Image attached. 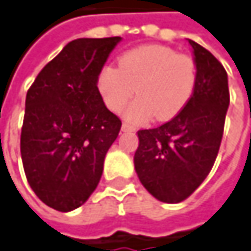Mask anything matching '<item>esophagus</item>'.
I'll list each match as a JSON object with an SVG mask.
<instances>
[{"label":"esophagus","mask_w":251,"mask_h":251,"mask_svg":"<svg viewBox=\"0 0 251 251\" xmlns=\"http://www.w3.org/2000/svg\"><path fill=\"white\" fill-rule=\"evenodd\" d=\"M135 129H136V127L133 125H130V124H126V122L122 124V130H124V132H132V130H135Z\"/></svg>","instance_id":"1"}]
</instances>
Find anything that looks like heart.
<instances>
[{
	"label": "heart",
	"mask_w": 251,
	"mask_h": 251,
	"mask_svg": "<svg viewBox=\"0 0 251 251\" xmlns=\"http://www.w3.org/2000/svg\"><path fill=\"white\" fill-rule=\"evenodd\" d=\"M198 84V68L192 56L161 45H144L125 52L118 68L106 65L97 75V87L106 106L124 110L130 122H147L152 116L170 121L190 101Z\"/></svg>",
	"instance_id": "heart-1"
}]
</instances>
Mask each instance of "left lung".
Returning a JSON list of instances; mask_svg holds the SVG:
<instances>
[{"instance_id":"8db88e82","label":"left lung","mask_w":251,"mask_h":251,"mask_svg":"<svg viewBox=\"0 0 251 251\" xmlns=\"http://www.w3.org/2000/svg\"><path fill=\"white\" fill-rule=\"evenodd\" d=\"M198 68V84L187 106L172 121L138 130L135 170L158 201L187 199L209 175L223 139L228 104V76L223 64L189 39Z\"/></svg>"}]
</instances>
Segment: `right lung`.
Returning <instances> with one entry per match:
<instances>
[{
	"label": "right lung",
	"mask_w": 251,
	"mask_h": 251,
	"mask_svg": "<svg viewBox=\"0 0 251 251\" xmlns=\"http://www.w3.org/2000/svg\"><path fill=\"white\" fill-rule=\"evenodd\" d=\"M121 37L70 42L25 96L20 151L25 177L48 206L70 212L96 190L122 122L106 106L97 75Z\"/></svg>",
	"instance_id": "1"
}]
</instances>
